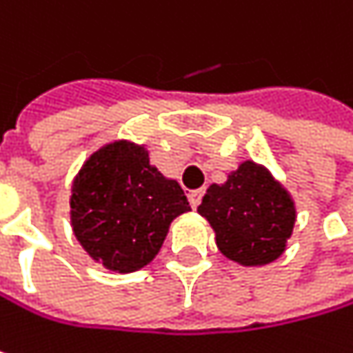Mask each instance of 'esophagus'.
I'll list each match as a JSON object with an SVG mask.
<instances>
[{"mask_svg":"<svg viewBox=\"0 0 353 353\" xmlns=\"http://www.w3.org/2000/svg\"><path fill=\"white\" fill-rule=\"evenodd\" d=\"M203 194H205V190H203V189L190 190L189 194H187V196H189V203H190V207H192V209H196V207L201 205V199H203Z\"/></svg>","mask_w":353,"mask_h":353,"instance_id":"obj_1","label":"esophagus"}]
</instances>
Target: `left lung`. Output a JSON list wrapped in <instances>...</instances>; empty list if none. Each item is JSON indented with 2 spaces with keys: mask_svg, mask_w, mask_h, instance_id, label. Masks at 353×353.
<instances>
[{
  "mask_svg": "<svg viewBox=\"0 0 353 353\" xmlns=\"http://www.w3.org/2000/svg\"><path fill=\"white\" fill-rule=\"evenodd\" d=\"M196 211L211 223L219 251L245 267L281 257L297 216L290 192L253 161L241 163L227 183L211 185Z\"/></svg>",
  "mask_w": 353,
  "mask_h": 353,
  "instance_id": "obj_1",
  "label": "left lung"
}]
</instances>
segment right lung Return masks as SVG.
<instances>
[{
  "mask_svg": "<svg viewBox=\"0 0 353 353\" xmlns=\"http://www.w3.org/2000/svg\"><path fill=\"white\" fill-rule=\"evenodd\" d=\"M70 219L84 251L110 271L132 273L161 251L168 227L190 211L181 185L148 161V150L116 140L96 150L72 185Z\"/></svg>",
  "mask_w": 353,
  "mask_h": 353,
  "instance_id": "1",
  "label": "right lung"
}]
</instances>
